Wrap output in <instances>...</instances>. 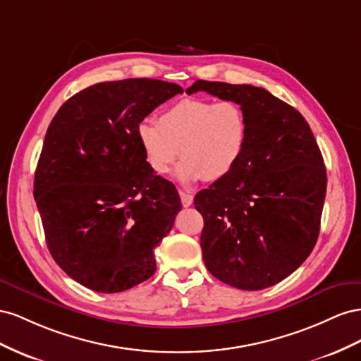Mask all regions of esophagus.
<instances>
[{"label": "esophagus", "instance_id": "obj_1", "mask_svg": "<svg viewBox=\"0 0 361 361\" xmlns=\"http://www.w3.org/2000/svg\"><path fill=\"white\" fill-rule=\"evenodd\" d=\"M180 198H181L183 207H189V205H192V202H193V195L190 192L180 190Z\"/></svg>", "mask_w": 361, "mask_h": 361}]
</instances>
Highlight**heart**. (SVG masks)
Returning a JSON list of instances; mask_svg holds the SVG:
<instances>
[{"label": "heart", "instance_id": "heart-1", "mask_svg": "<svg viewBox=\"0 0 361 361\" xmlns=\"http://www.w3.org/2000/svg\"><path fill=\"white\" fill-rule=\"evenodd\" d=\"M246 136L245 111L228 99H181L163 113L159 123L143 121L137 128L142 151L156 173H168L181 156L175 178L183 184L228 175L242 157Z\"/></svg>", "mask_w": 361, "mask_h": 361}]
</instances>
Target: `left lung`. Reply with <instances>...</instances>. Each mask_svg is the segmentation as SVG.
Masks as SVG:
<instances>
[{
    "instance_id": "8db88e82",
    "label": "left lung",
    "mask_w": 361,
    "mask_h": 361,
    "mask_svg": "<svg viewBox=\"0 0 361 361\" xmlns=\"http://www.w3.org/2000/svg\"><path fill=\"white\" fill-rule=\"evenodd\" d=\"M200 90L238 102L248 122L239 163L195 197L202 259L222 283L262 290L314 248L326 192L322 154L301 113L266 89L198 80L186 92Z\"/></svg>"
}]
</instances>
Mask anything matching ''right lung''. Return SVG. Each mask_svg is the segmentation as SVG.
Masks as SVG:
<instances>
[{
  "label": "right lung",
  "instance_id": "add662e5",
  "mask_svg": "<svg viewBox=\"0 0 361 361\" xmlns=\"http://www.w3.org/2000/svg\"><path fill=\"white\" fill-rule=\"evenodd\" d=\"M181 86L152 78L98 83L71 97L47 130L35 200L48 250L72 280L118 293L156 272L154 248L181 210L137 137L140 122Z\"/></svg>",
  "mask_w": 361,
  "mask_h": 361
}]
</instances>
